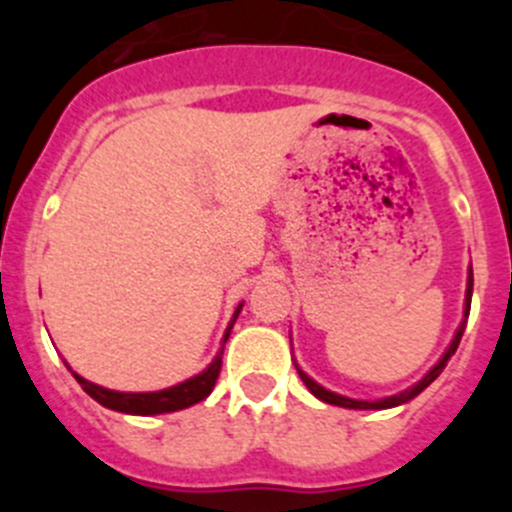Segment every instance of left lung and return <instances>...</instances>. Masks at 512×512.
<instances>
[{
	"instance_id": "obj_1",
	"label": "left lung",
	"mask_w": 512,
	"mask_h": 512,
	"mask_svg": "<svg viewBox=\"0 0 512 512\" xmlns=\"http://www.w3.org/2000/svg\"><path fill=\"white\" fill-rule=\"evenodd\" d=\"M471 294H473V272H471V277H468V289H466V317H468V312H471ZM463 329H466V322H463V324H461V329H458L456 339H453V344H451V347H448L446 356H443V359L438 361V364L433 366V369L428 371V374L423 376V379L418 381L416 386H411V389H406L404 394H396V396H391V399H381V401H354V399H347V396H339V394H332V391L322 389V386H319L317 381H312V379H309V376L304 374L302 369H297V374L302 376V381H304V384H307V389L312 391V394L317 396V399L327 401V404H334V406H344V409H391V406L406 404V401H411V399H414V396L421 394V391L426 389V386L431 384V381L436 379L438 374H441V371H443V366H446V361L451 359V354H456V349H458V342H461V337H463Z\"/></svg>"
}]
</instances>
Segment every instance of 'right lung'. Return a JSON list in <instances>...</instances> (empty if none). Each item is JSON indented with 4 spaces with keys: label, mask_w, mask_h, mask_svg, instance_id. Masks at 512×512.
Masks as SVG:
<instances>
[{
    "label": "right lung",
    "mask_w": 512,
    "mask_h": 512,
    "mask_svg": "<svg viewBox=\"0 0 512 512\" xmlns=\"http://www.w3.org/2000/svg\"><path fill=\"white\" fill-rule=\"evenodd\" d=\"M240 309L242 307H237L235 314H232V322H230V327H227L223 342H227V337H230V329H232V324H235ZM223 349H225V344H223ZM223 349H220V354L215 356V361L203 371V374L193 376V379L183 381V384H178V386H170V389H165V391H153V394H121V391H108V389H103V386H96V384H91V381L81 379V376H76V374L74 376H76V381L81 384V389H84L91 399H96L98 404L106 406V409L123 411V414H136V416L168 414V411H180V409H188V406L198 404V401H203L205 396L213 391L215 381H218V374H220V366H223Z\"/></svg>",
    "instance_id": "right-lung-1"
}]
</instances>
